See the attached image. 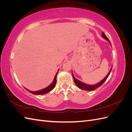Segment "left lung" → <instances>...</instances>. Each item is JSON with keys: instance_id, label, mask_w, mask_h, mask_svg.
Listing matches in <instances>:
<instances>
[{"instance_id": "obj_1", "label": "left lung", "mask_w": 132, "mask_h": 132, "mask_svg": "<svg viewBox=\"0 0 132 132\" xmlns=\"http://www.w3.org/2000/svg\"><path fill=\"white\" fill-rule=\"evenodd\" d=\"M102 37L103 38H105L106 39H107V40L109 41L110 42V43L111 44V43L110 42V40H109V39L107 38V37L105 35V34H104V32H102ZM112 68V67L111 68V69L110 71H109V73H108V74L106 75V77L104 79H103V80H102L100 82H99L96 84H94V85H87V84H85V83H84V82H81L80 81L78 80V79H75L74 78V75H73V72H72V75H73V79H74V82L75 83V84L77 85V86L79 87V89H82V90H87V91L94 90L95 89L97 88V87L101 86L103 84V83L106 80V79H107L108 77H109V75H110V74L111 73Z\"/></svg>"}]
</instances>
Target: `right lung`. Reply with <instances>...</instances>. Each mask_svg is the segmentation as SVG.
<instances>
[{
    "label": "right lung",
    "mask_w": 132,
    "mask_h": 132,
    "mask_svg": "<svg viewBox=\"0 0 132 132\" xmlns=\"http://www.w3.org/2000/svg\"><path fill=\"white\" fill-rule=\"evenodd\" d=\"M57 73H58V72L56 74H55L53 82H52L48 86H47V87H46V88L43 89L42 90H39V91H31L27 90V89H26L28 91L30 92V93H31V94H35V95H43V94H45L49 93L50 91H51V90H52L54 89V87H55V84H56V82H57L56 78H57Z\"/></svg>",
    "instance_id": "obj_1"
}]
</instances>
